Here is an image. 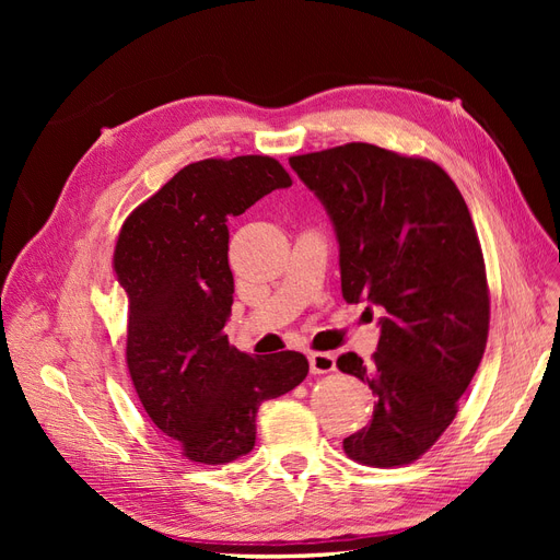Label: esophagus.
<instances>
[{
  "label": "esophagus",
  "instance_id": "34e87169",
  "mask_svg": "<svg viewBox=\"0 0 560 560\" xmlns=\"http://www.w3.org/2000/svg\"><path fill=\"white\" fill-rule=\"evenodd\" d=\"M308 362L313 374H329V371L336 369V358L331 352H311Z\"/></svg>",
  "mask_w": 560,
  "mask_h": 560
}]
</instances>
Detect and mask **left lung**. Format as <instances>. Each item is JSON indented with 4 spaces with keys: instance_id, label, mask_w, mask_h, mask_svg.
I'll return each mask as SVG.
<instances>
[{
    "instance_id": "8db88e82",
    "label": "left lung",
    "mask_w": 560,
    "mask_h": 560,
    "mask_svg": "<svg viewBox=\"0 0 560 560\" xmlns=\"http://www.w3.org/2000/svg\"><path fill=\"white\" fill-rule=\"evenodd\" d=\"M290 165L331 219L343 299L383 311L374 360L336 362L376 397L343 448L371 467L413 463L453 422L486 350V266L465 198L436 163L366 142Z\"/></svg>"
}]
</instances>
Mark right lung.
Segmentation results:
<instances>
[{
  "label": "right lung",
  "mask_w": 560,
  "mask_h": 560,
  "mask_svg": "<svg viewBox=\"0 0 560 560\" xmlns=\"http://www.w3.org/2000/svg\"><path fill=\"white\" fill-rule=\"evenodd\" d=\"M287 186L290 175L268 156L198 161L142 202L118 235L130 378L154 425L194 463L249 453L261 401L308 376L301 352L257 360L224 334L233 303L229 217Z\"/></svg>",
  "instance_id": "add662e5"
}]
</instances>
